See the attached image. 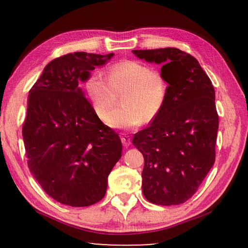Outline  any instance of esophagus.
I'll list each match as a JSON object with an SVG mask.
<instances>
[{
    "instance_id": "34e87169",
    "label": "esophagus",
    "mask_w": 248,
    "mask_h": 248,
    "mask_svg": "<svg viewBox=\"0 0 248 248\" xmlns=\"http://www.w3.org/2000/svg\"><path fill=\"white\" fill-rule=\"evenodd\" d=\"M121 142H123V144L124 146H129L131 144V138H130V136H128V134L123 133V136H121Z\"/></svg>"
}]
</instances>
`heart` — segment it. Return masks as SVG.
I'll list each match as a JSON object with an SVG mask.
<instances>
[{
  "instance_id": "b5f03b06",
  "label": "heart",
  "mask_w": 248,
  "mask_h": 248,
  "mask_svg": "<svg viewBox=\"0 0 248 248\" xmlns=\"http://www.w3.org/2000/svg\"><path fill=\"white\" fill-rule=\"evenodd\" d=\"M124 92V106L111 110ZM85 92L99 119L107 118L112 128H137L145 120H154L165 106L169 86L163 75L150 65L136 60L111 64L107 78L100 72L92 73L85 82ZM112 112L110 113V111Z\"/></svg>"
}]
</instances>
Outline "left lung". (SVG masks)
Returning <instances> with one entry per match:
<instances>
[{
    "label": "left lung",
    "mask_w": 248,
    "mask_h": 248,
    "mask_svg": "<svg viewBox=\"0 0 248 248\" xmlns=\"http://www.w3.org/2000/svg\"><path fill=\"white\" fill-rule=\"evenodd\" d=\"M162 64L169 83L165 106L132 143L144 157L142 191L150 202H186L198 190L216 161L219 116L211 79L197 59L177 48L133 50Z\"/></svg>",
    "instance_id": "left-lung-1"
}]
</instances>
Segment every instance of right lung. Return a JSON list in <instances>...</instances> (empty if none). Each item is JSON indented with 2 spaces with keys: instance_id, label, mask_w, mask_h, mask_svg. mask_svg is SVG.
<instances>
[{
  "instance_id": "1",
  "label": "right lung",
  "mask_w": 248,
  "mask_h": 248,
  "mask_svg": "<svg viewBox=\"0 0 248 248\" xmlns=\"http://www.w3.org/2000/svg\"><path fill=\"white\" fill-rule=\"evenodd\" d=\"M114 53L74 52L54 59L29 91L23 139L29 170L60 203L87 207L104 198L121 157L118 133L102 123L79 89Z\"/></svg>"
}]
</instances>
